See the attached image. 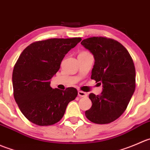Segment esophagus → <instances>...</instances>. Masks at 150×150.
I'll return each instance as SVG.
<instances>
[{
	"label": "esophagus",
	"instance_id": "34e87169",
	"mask_svg": "<svg viewBox=\"0 0 150 150\" xmlns=\"http://www.w3.org/2000/svg\"><path fill=\"white\" fill-rule=\"evenodd\" d=\"M78 96H79V97H86L87 96V93H84V92L83 91H78Z\"/></svg>",
	"mask_w": 150,
	"mask_h": 150
}]
</instances>
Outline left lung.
<instances>
[{"label":"left lung","mask_w":150,"mask_h":150,"mask_svg":"<svg viewBox=\"0 0 150 150\" xmlns=\"http://www.w3.org/2000/svg\"><path fill=\"white\" fill-rule=\"evenodd\" d=\"M81 44L94 57L91 79L103 86L100 96L89 95L93 104L85 116L94 123H110L123 114L134 93V63L127 50L115 40L91 37Z\"/></svg>","instance_id":"1"}]
</instances>
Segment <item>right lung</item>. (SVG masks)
<instances>
[{"instance_id":"add662e5","label":"right lung","mask_w":150,"mask_h":150,"mask_svg":"<svg viewBox=\"0 0 150 150\" xmlns=\"http://www.w3.org/2000/svg\"><path fill=\"white\" fill-rule=\"evenodd\" d=\"M81 38H50L34 42L26 47L14 67V97L22 113L29 121L41 126L59 122L77 90L52 89L51 79L60 69L65 55Z\"/></svg>"}]
</instances>
